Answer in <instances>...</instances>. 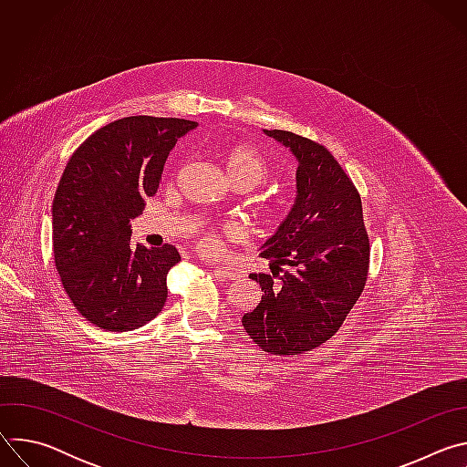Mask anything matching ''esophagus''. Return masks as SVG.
Listing matches in <instances>:
<instances>
[{
    "label": "esophagus",
    "mask_w": 467,
    "mask_h": 467,
    "mask_svg": "<svg viewBox=\"0 0 467 467\" xmlns=\"http://www.w3.org/2000/svg\"><path fill=\"white\" fill-rule=\"evenodd\" d=\"M214 270H216L218 275H222L229 281H238L244 275V272L240 268H234V265H216Z\"/></svg>",
    "instance_id": "obj_1"
}]
</instances>
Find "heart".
<instances>
[{"instance_id": "b5f03b06", "label": "heart", "mask_w": 467, "mask_h": 467, "mask_svg": "<svg viewBox=\"0 0 467 467\" xmlns=\"http://www.w3.org/2000/svg\"><path fill=\"white\" fill-rule=\"evenodd\" d=\"M222 166L225 170V175L233 184H240L244 188L258 186L265 181L270 173V166L262 157L258 150L247 144H231L220 153ZM233 233V229H229ZM202 247L207 251L218 249V240L214 234H205L202 238Z\"/></svg>"}]
</instances>
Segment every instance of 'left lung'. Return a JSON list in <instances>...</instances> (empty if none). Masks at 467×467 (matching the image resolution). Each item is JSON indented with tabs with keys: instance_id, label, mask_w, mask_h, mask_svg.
I'll use <instances>...</instances> for the list:
<instances>
[{
	"instance_id": "1",
	"label": "left lung",
	"mask_w": 467,
	"mask_h": 467,
	"mask_svg": "<svg viewBox=\"0 0 467 467\" xmlns=\"http://www.w3.org/2000/svg\"><path fill=\"white\" fill-rule=\"evenodd\" d=\"M264 132L296 157L297 192L288 216L260 247L272 275H249L264 296L242 325L265 353L299 355L335 337L358 301L369 238L360 195L330 151L290 130Z\"/></svg>"
}]
</instances>
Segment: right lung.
Returning <instances> with one entry per match:
<instances>
[{
	"instance_id": "1",
	"label": "right lung",
	"mask_w": 467,
	"mask_h": 467,
	"mask_svg": "<svg viewBox=\"0 0 467 467\" xmlns=\"http://www.w3.org/2000/svg\"><path fill=\"white\" fill-rule=\"evenodd\" d=\"M197 121L129 116L107 123L70 157L51 209L53 256L62 286L87 321L112 332L151 321L168 297V272L181 260L130 242L177 140Z\"/></svg>"
}]
</instances>
